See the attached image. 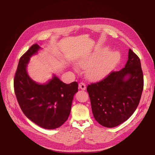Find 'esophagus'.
<instances>
[{"instance_id":"obj_1","label":"esophagus","mask_w":155,"mask_h":155,"mask_svg":"<svg viewBox=\"0 0 155 155\" xmlns=\"http://www.w3.org/2000/svg\"><path fill=\"white\" fill-rule=\"evenodd\" d=\"M78 87H79L80 89H82V90H83V91H85V89H86V85L83 82H80L78 84Z\"/></svg>"}]
</instances>
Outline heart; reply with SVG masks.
<instances>
[{
    "mask_svg": "<svg viewBox=\"0 0 155 155\" xmlns=\"http://www.w3.org/2000/svg\"><path fill=\"white\" fill-rule=\"evenodd\" d=\"M102 50L91 55L80 58L77 64L82 68H86L87 77L93 80H99L107 77L116 67L120 60V54L117 51L110 52Z\"/></svg>",
    "mask_w": 155,
    "mask_h": 155,
    "instance_id": "1",
    "label": "heart"
}]
</instances>
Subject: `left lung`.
<instances>
[{"label": "left lung", "instance_id": "left-lung-1", "mask_svg": "<svg viewBox=\"0 0 155 155\" xmlns=\"http://www.w3.org/2000/svg\"><path fill=\"white\" fill-rule=\"evenodd\" d=\"M143 86L140 59L129 49L125 67L87 86L95 119L106 127L123 123L139 105Z\"/></svg>", "mask_w": 155, "mask_h": 155}]
</instances>
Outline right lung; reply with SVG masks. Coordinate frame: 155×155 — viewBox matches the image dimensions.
I'll use <instances>...</instances> for the list:
<instances>
[{"label": "right lung", "mask_w": 155, "mask_h": 155, "mask_svg": "<svg viewBox=\"0 0 155 155\" xmlns=\"http://www.w3.org/2000/svg\"><path fill=\"white\" fill-rule=\"evenodd\" d=\"M39 49L37 44L32 45L20 58L14 79V92L24 115L40 127L53 129L68 119L78 83L64 84L55 75L46 84L34 82L26 67L30 57Z\"/></svg>", "instance_id": "obj_1"}]
</instances>
